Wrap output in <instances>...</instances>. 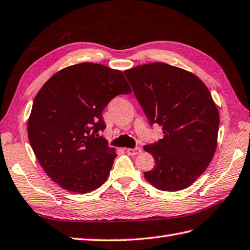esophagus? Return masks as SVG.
<instances>
[{"label":"esophagus","instance_id":"esophagus-1","mask_svg":"<svg viewBox=\"0 0 250 250\" xmlns=\"http://www.w3.org/2000/svg\"><path fill=\"white\" fill-rule=\"evenodd\" d=\"M126 152L128 155H131V156H135V155L140 154L141 148L140 147H136V148H126Z\"/></svg>","mask_w":250,"mask_h":250}]
</instances>
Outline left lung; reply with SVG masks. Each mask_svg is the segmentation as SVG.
Instances as JSON below:
<instances>
[{"instance_id":"1","label":"left lung","mask_w":250,"mask_h":250,"mask_svg":"<svg viewBox=\"0 0 250 250\" xmlns=\"http://www.w3.org/2000/svg\"><path fill=\"white\" fill-rule=\"evenodd\" d=\"M124 74L149 124L165 134L143 146L155 160L144 177L159 190L185 189L207 170L217 147L219 112L210 92L195 74L162 62Z\"/></svg>"}]
</instances>
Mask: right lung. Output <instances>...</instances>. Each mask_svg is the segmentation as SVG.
Wrapping results in <instances>:
<instances>
[{"label": "right lung", "mask_w": 250, "mask_h": 250, "mask_svg": "<svg viewBox=\"0 0 250 250\" xmlns=\"http://www.w3.org/2000/svg\"><path fill=\"white\" fill-rule=\"evenodd\" d=\"M131 88L121 70L79 63L55 73L36 94L27 136L48 176L63 189L86 193L107 181L116 152L98 132L102 112Z\"/></svg>", "instance_id": "1"}]
</instances>
